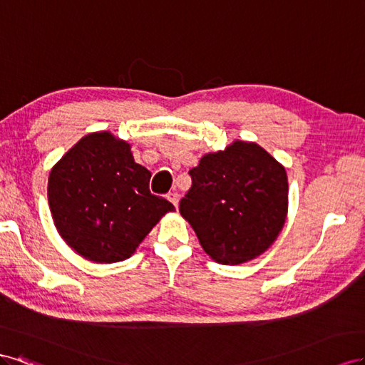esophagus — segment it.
Wrapping results in <instances>:
<instances>
[{"instance_id": "obj_1", "label": "esophagus", "mask_w": 365, "mask_h": 365, "mask_svg": "<svg viewBox=\"0 0 365 365\" xmlns=\"http://www.w3.org/2000/svg\"><path fill=\"white\" fill-rule=\"evenodd\" d=\"M168 200L177 207L179 206V200H180V197H179V194L177 192H171V194H168Z\"/></svg>"}]
</instances>
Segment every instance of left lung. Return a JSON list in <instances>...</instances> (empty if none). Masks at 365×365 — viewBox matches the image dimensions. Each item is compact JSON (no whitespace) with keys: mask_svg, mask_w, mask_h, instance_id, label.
<instances>
[{"mask_svg":"<svg viewBox=\"0 0 365 365\" xmlns=\"http://www.w3.org/2000/svg\"><path fill=\"white\" fill-rule=\"evenodd\" d=\"M190 175L179 210L217 263H246L277 240L287 215V174L259 145L235 140L207 153Z\"/></svg>","mask_w":365,"mask_h":365,"instance_id":"8db88e82","label":"left lung"}]
</instances>
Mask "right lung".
I'll return each instance as SVG.
<instances>
[{"label":"right lung","mask_w":365,"mask_h":365,"mask_svg":"<svg viewBox=\"0 0 365 365\" xmlns=\"http://www.w3.org/2000/svg\"><path fill=\"white\" fill-rule=\"evenodd\" d=\"M151 173L108 131L71 147L48 175V206L64 242L90 262L130 258L173 203L150 191Z\"/></svg>","instance_id":"add662e5"}]
</instances>
